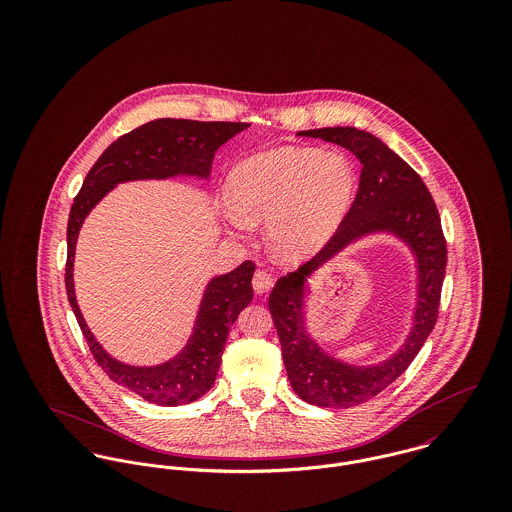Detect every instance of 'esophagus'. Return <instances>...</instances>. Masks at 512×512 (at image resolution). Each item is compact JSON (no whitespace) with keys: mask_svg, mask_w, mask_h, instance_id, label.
Returning <instances> with one entry per match:
<instances>
[{"mask_svg":"<svg viewBox=\"0 0 512 512\" xmlns=\"http://www.w3.org/2000/svg\"><path fill=\"white\" fill-rule=\"evenodd\" d=\"M272 286H274V278H272L266 270H258V272L254 274V278H252V288H254V292H270Z\"/></svg>","mask_w":512,"mask_h":512,"instance_id":"34e87169","label":"esophagus"}]
</instances>
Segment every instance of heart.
Instances as JSON below:
<instances>
[{"label":"heart","mask_w":512,"mask_h":512,"mask_svg":"<svg viewBox=\"0 0 512 512\" xmlns=\"http://www.w3.org/2000/svg\"><path fill=\"white\" fill-rule=\"evenodd\" d=\"M355 191L353 161L345 153L311 147L264 151L228 173L234 222L268 220L272 250L290 262L315 254L333 238Z\"/></svg>","instance_id":"obj_1"}]
</instances>
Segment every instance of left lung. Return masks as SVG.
<instances>
[{
	"label": "left lung",
	"mask_w": 512,
	"mask_h": 512,
	"mask_svg": "<svg viewBox=\"0 0 512 512\" xmlns=\"http://www.w3.org/2000/svg\"><path fill=\"white\" fill-rule=\"evenodd\" d=\"M347 147L359 157L357 197L333 238L303 266L280 278L270 293V313L282 343V357L293 392L321 408H351L380 394L416 359L438 321L439 297L447 266V246L438 207L422 177L376 136L357 128L299 132ZM390 231L404 239L419 264V303L415 325L403 349L380 366H347L329 358L304 329V278L353 239Z\"/></svg>",
	"instance_id": "1"
}]
</instances>
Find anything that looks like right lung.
<instances>
[{
  "mask_svg": "<svg viewBox=\"0 0 512 512\" xmlns=\"http://www.w3.org/2000/svg\"><path fill=\"white\" fill-rule=\"evenodd\" d=\"M244 122H197L161 118L120 136L98 157L74 197L67 226L65 284L80 331L98 366L118 384L159 406H183L215 384L222 349L238 313L252 299L254 262L246 260L236 270L209 282L193 335L185 349L171 361L157 366H132L112 359L84 323L74 297L73 264L76 238L86 215L118 183L136 179H167L191 175L207 179L215 151L238 132Z\"/></svg>",
  "mask_w": 512,
  "mask_h": 512,
  "instance_id": "obj_1",
  "label": "right lung"
}]
</instances>
